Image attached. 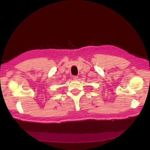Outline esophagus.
Wrapping results in <instances>:
<instances>
[{"label":"esophagus","instance_id":"obj_1","mask_svg":"<svg viewBox=\"0 0 150 150\" xmlns=\"http://www.w3.org/2000/svg\"><path fill=\"white\" fill-rule=\"evenodd\" d=\"M78 76H74L73 77V79H74V80H75V81H77V80H78Z\"/></svg>","mask_w":150,"mask_h":150}]
</instances>
